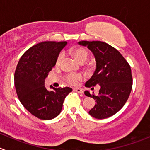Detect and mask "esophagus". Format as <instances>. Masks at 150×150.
Here are the masks:
<instances>
[{"label": "esophagus", "instance_id": "obj_1", "mask_svg": "<svg viewBox=\"0 0 150 150\" xmlns=\"http://www.w3.org/2000/svg\"><path fill=\"white\" fill-rule=\"evenodd\" d=\"M74 91H76V92L78 93H80V94H83V90L81 89V88H74Z\"/></svg>", "mask_w": 150, "mask_h": 150}]
</instances>
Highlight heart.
I'll return each mask as SVG.
<instances>
[{"label": "heart", "mask_w": 150, "mask_h": 150, "mask_svg": "<svg viewBox=\"0 0 150 150\" xmlns=\"http://www.w3.org/2000/svg\"><path fill=\"white\" fill-rule=\"evenodd\" d=\"M72 53L74 56V57L76 59V60L78 62H79L81 64H83L86 62V60L88 59V53L87 52L86 50H85L83 47H76V48H74L72 50ZM62 59H63V54H60L58 57L57 61H56V63L57 64L61 63ZM81 79V75H73V74H69L67 76V80L68 82H69L70 83L75 84L78 83V81Z\"/></svg>", "instance_id": "obj_1"}]
</instances>
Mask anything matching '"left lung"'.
Instances as JSON below:
<instances>
[{"instance_id": "obj_1", "label": "left lung", "mask_w": 150, "mask_h": 150, "mask_svg": "<svg viewBox=\"0 0 150 150\" xmlns=\"http://www.w3.org/2000/svg\"><path fill=\"white\" fill-rule=\"evenodd\" d=\"M80 45L87 47L94 54L96 69L85 86L100 85L97 96L84 94L93 97L97 103L88 114L99 120L108 118L117 114L127 102L133 86L131 69L121 53L108 44L100 41H81Z\"/></svg>"}]
</instances>
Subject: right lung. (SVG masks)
<instances>
[{
  "instance_id": "add662e5",
  "label": "right lung",
  "mask_w": 150,
  "mask_h": 150,
  "mask_svg": "<svg viewBox=\"0 0 150 150\" xmlns=\"http://www.w3.org/2000/svg\"><path fill=\"white\" fill-rule=\"evenodd\" d=\"M67 42H42L26 50L14 73V85L20 103L32 115L50 120L62 111L64 100L72 91L69 87L47 90L45 81L56 65Z\"/></svg>"
}]
</instances>
